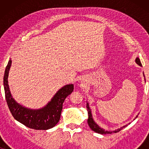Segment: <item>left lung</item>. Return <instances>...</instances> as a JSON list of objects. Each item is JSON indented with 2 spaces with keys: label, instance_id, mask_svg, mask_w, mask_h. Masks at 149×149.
I'll return each mask as SVG.
<instances>
[{
  "label": "left lung",
  "instance_id": "obj_1",
  "mask_svg": "<svg viewBox=\"0 0 149 149\" xmlns=\"http://www.w3.org/2000/svg\"><path fill=\"white\" fill-rule=\"evenodd\" d=\"M136 64H137L138 65H139L140 66H142V64H141V62H140V60L139 58H136ZM143 75H144V78H145V77H144V73H143ZM144 80H145V79H144ZM86 107H87V112H88V116H89L88 119H87V123H88V125H89V127H90L91 129L92 130L93 132H96V133L101 134H107L116 133V132H119L120 130H122V129H123V128H124V127H125L127 125H127L122 126V127L119 128V129L113 130V131H109V130H105L104 129H103V128H102V127H100V126H99L98 125H97V124L96 123H95L94 120H93V117H92V114H91V109H90V107H89V102H87V106H86ZM138 115H139V114H138ZM138 115H137V116H136V117H135V119H134V120H135V119H136V118L138 117ZM130 123H128V124H130Z\"/></svg>",
  "mask_w": 149,
  "mask_h": 149
}]
</instances>
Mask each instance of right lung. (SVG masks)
Segmentation results:
<instances>
[{
  "mask_svg": "<svg viewBox=\"0 0 149 149\" xmlns=\"http://www.w3.org/2000/svg\"><path fill=\"white\" fill-rule=\"evenodd\" d=\"M11 63L10 59L5 71L3 84L6 101L14 119L34 130H47L54 127L60 121L63 103L73 91L74 85H66L60 88L45 107L38 109H29L17 102L10 91L8 77Z\"/></svg>",
  "mask_w": 149,
  "mask_h": 149,
  "instance_id": "right-lung-1",
  "label": "right lung"
}]
</instances>
